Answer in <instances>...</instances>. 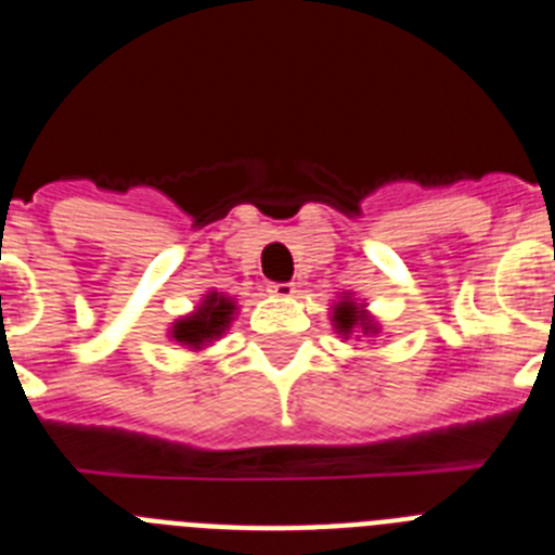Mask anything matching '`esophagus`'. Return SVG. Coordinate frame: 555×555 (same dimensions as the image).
I'll return each instance as SVG.
<instances>
[{
    "mask_svg": "<svg viewBox=\"0 0 555 555\" xmlns=\"http://www.w3.org/2000/svg\"><path fill=\"white\" fill-rule=\"evenodd\" d=\"M294 283H269V294L272 297H281V300H288V297H294Z\"/></svg>",
    "mask_w": 555,
    "mask_h": 555,
    "instance_id": "obj_1",
    "label": "esophagus"
}]
</instances>
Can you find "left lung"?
I'll use <instances>...</instances> for the list:
<instances>
[{
  "label": "left lung",
  "mask_w": 555,
  "mask_h": 555,
  "mask_svg": "<svg viewBox=\"0 0 555 555\" xmlns=\"http://www.w3.org/2000/svg\"><path fill=\"white\" fill-rule=\"evenodd\" d=\"M331 322L333 331L345 338H350L352 333H364V336L377 333V322L364 311V302H356L352 297H341L338 302H333Z\"/></svg>",
  "instance_id": "left-lung-1"
}]
</instances>
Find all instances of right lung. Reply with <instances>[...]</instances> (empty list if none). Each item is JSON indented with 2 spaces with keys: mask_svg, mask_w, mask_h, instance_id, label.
<instances>
[{
  "mask_svg": "<svg viewBox=\"0 0 555 555\" xmlns=\"http://www.w3.org/2000/svg\"><path fill=\"white\" fill-rule=\"evenodd\" d=\"M235 311L238 308H235L233 297L222 292H208L189 317H180V320L171 322L169 336L189 347V350H203L228 331L230 322L235 320Z\"/></svg>",
  "mask_w": 555,
  "mask_h": 555,
  "instance_id": "obj_1",
  "label": "right lung"
}]
</instances>
